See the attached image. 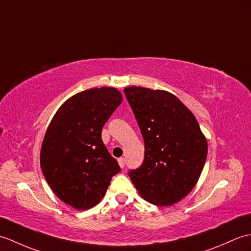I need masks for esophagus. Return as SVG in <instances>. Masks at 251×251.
<instances>
[{"mask_svg": "<svg viewBox=\"0 0 251 251\" xmlns=\"http://www.w3.org/2000/svg\"><path fill=\"white\" fill-rule=\"evenodd\" d=\"M118 161H119L120 167H121L122 169H123V168L125 167V159H124V158H119Z\"/></svg>", "mask_w": 251, "mask_h": 251, "instance_id": "1", "label": "esophagus"}]
</instances>
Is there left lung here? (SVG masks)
I'll return each mask as SVG.
<instances>
[{
    "mask_svg": "<svg viewBox=\"0 0 251 251\" xmlns=\"http://www.w3.org/2000/svg\"><path fill=\"white\" fill-rule=\"evenodd\" d=\"M124 93L144 139V160L129 176L144 200L170 206L195 187L204 167L207 141L190 110L171 94L147 87Z\"/></svg>",
    "mask_w": 251,
    "mask_h": 251,
    "instance_id": "left-lung-1",
    "label": "left lung"
}]
</instances>
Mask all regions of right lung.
I'll return each instance as SVG.
<instances>
[{
    "label": "right lung",
    "mask_w": 251,
    "mask_h": 251,
    "mask_svg": "<svg viewBox=\"0 0 251 251\" xmlns=\"http://www.w3.org/2000/svg\"><path fill=\"white\" fill-rule=\"evenodd\" d=\"M122 100L114 87L80 92L62 104L47 128L40 151L44 176L56 197L75 209L98 204L121 171L101 130Z\"/></svg>",
    "instance_id": "1"
}]
</instances>
